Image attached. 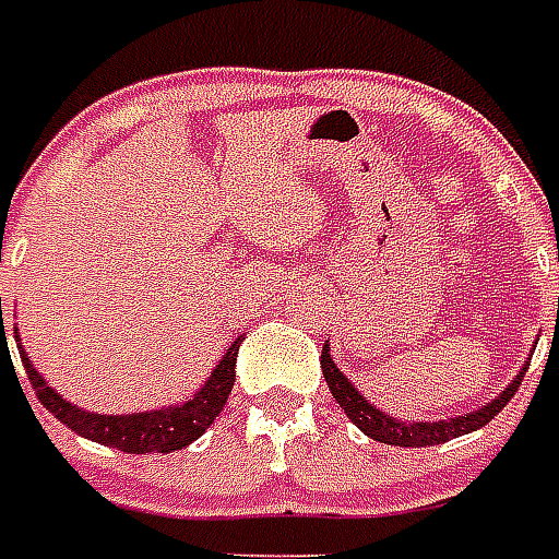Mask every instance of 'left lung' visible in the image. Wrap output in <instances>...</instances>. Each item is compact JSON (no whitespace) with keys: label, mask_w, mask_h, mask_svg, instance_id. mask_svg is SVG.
<instances>
[{"label":"left lung","mask_w":559,"mask_h":559,"mask_svg":"<svg viewBox=\"0 0 559 559\" xmlns=\"http://www.w3.org/2000/svg\"><path fill=\"white\" fill-rule=\"evenodd\" d=\"M319 360H322V374H325L328 386H331L336 404L346 411L348 419L355 421L366 437H372V440L378 442H386V445H402V449L440 445V442L454 440V437H460V433H472V431H478V428H484V425L496 419L498 413L507 407V402L516 395L519 383H522L527 366H531V360H527L525 369L513 378V383L507 386L504 393L498 395V399H492L489 404H484L480 411H472L466 413V416H457V419H442V421H402V419H393V416H386L383 411H374L372 404L357 393L355 386H352V381L336 369L331 355H328V343L322 346V357H319Z\"/></svg>","instance_id":"8db88e82"}]
</instances>
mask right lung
<instances>
[{"instance_id":"add662e5","label":"right lung","mask_w":559,"mask_h":559,"mask_svg":"<svg viewBox=\"0 0 559 559\" xmlns=\"http://www.w3.org/2000/svg\"><path fill=\"white\" fill-rule=\"evenodd\" d=\"M0 331H2V346H5V325H2V296H0ZM242 340H234V346L225 352V357L219 360V366L213 369L211 378L204 381V386L190 399V402L178 404V407H166V411L155 413H131V416H102V413H87L79 411L75 404L63 402L61 395L55 393L52 386H46V381L40 378V372L34 369L32 360L25 357L20 340H16V348H20V357H23L25 374L32 381L34 393L40 399V404L46 411L52 413L55 419H61L67 428L79 433V437H87L93 442H102V445H110V449L126 451V454H169V451H178L190 445L193 440H199L207 428L213 425V419L223 413L225 402H228V393H231L234 378H237V352H240Z\"/></svg>"}]
</instances>
